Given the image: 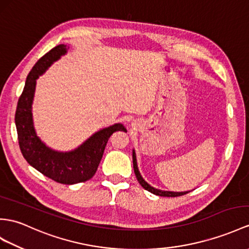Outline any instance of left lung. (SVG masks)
I'll return each instance as SVG.
<instances>
[{"instance_id": "obj_1", "label": "left lung", "mask_w": 249, "mask_h": 249, "mask_svg": "<svg viewBox=\"0 0 249 249\" xmlns=\"http://www.w3.org/2000/svg\"><path fill=\"white\" fill-rule=\"evenodd\" d=\"M133 168H134V172L136 175V178L139 181L145 190H148L149 192L153 193L155 196H168V197H174V196H184L186 193L190 192V191H180V192H175V191H168V190H160L157 189V188H154L151 186L150 184H148L147 181L144 180V178H142V175L139 172L138 169V165H137V160H136V152L135 150L133 149Z\"/></svg>"}]
</instances>
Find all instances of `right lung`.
Returning <instances> with one entry per match:
<instances>
[{
    "instance_id": "obj_1",
    "label": "right lung",
    "mask_w": 249,
    "mask_h": 249,
    "mask_svg": "<svg viewBox=\"0 0 249 249\" xmlns=\"http://www.w3.org/2000/svg\"><path fill=\"white\" fill-rule=\"evenodd\" d=\"M70 48L66 44L53 47L34 65L26 78L25 87L18 101L16 126L18 139L24 159L45 177L65 185H74L89 180L94 177L104 155L108 138L114 132L126 129L123 124H114L102 128L90 135L87 141L71 151L53 150L38 136L33 117V104L37 79Z\"/></svg>"
}]
</instances>
